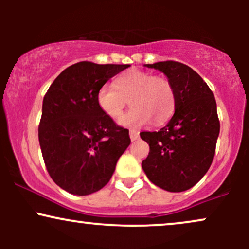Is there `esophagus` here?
<instances>
[{
  "label": "esophagus",
  "instance_id": "34e87169",
  "mask_svg": "<svg viewBox=\"0 0 249 249\" xmlns=\"http://www.w3.org/2000/svg\"><path fill=\"white\" fill-rule=\"evenodd\" d=\"M138 137H139V132H138V131H136V130H130V138H131V142L137 141V139H138Z\"/></svg>",
  "mask_w": 249,
  "mask_h": 249
}]
</instances>
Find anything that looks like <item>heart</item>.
<instances>
[{
  "label": "heart",
  "mask_w": 249,
  "mask_h": 249,
  "mask_svg": "<svg viewBox=\"0 0 249 249\" xmlns=\"http://www.w3.org/2000/svg\"><path fill=\"white\" fill-rule=\"evenodd\" d=\"M96 99L102 112L111 119L123 115L128 101L132 107L119 121L126 127L142 126L151 119L161 124L173 115L176 107V93L168 79L137 69L119 75L113 87L103 85Z\"/></svg>",
  "instance_id": "heart-1"
}]
</instances>
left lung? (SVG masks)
I'll list each match as a JSON object with an SVG mask.
<instances>
[{
  "mask_svg": "<svg viewBox=\"0 0 249 249\" xmlns=\"http://www.w3.org/2000/svg\"><path fill=\"white\" fill-rule=\"evenodd\" d=\"M167 77L176 93L174 115L158 132L141 133L150 145L142 162L147 178L168 192L190 190L212 164L220 132L213 92L193 69L179 62L145 64Z\"/></svg>",
  "mask_w": 249,
  "mask_h": 249,
  "instance_id": "8db88e82",
  "label": "left lung"
}]
</instances>
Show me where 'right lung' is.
Returning a JSON list of instances; mask_svg holds the SVG:
<instances>
[{"label": "right lung", "instance_id": "right-lung-1", "mask_svg": "<svg viewBox=\"0 0 249 249\" xmlns=\"http://www.w3.org/2000/svg\"><path fill=\"white\" fill-rule=\"evenodd\" d=\"M128 64L79 62L62 71L43 98L39 146L53 181L89 196L110 181L130 145L128 130L102 112L97 92Z\"/></svg>", "mask_w": 249, "mask_h": 249}]
</instances>
